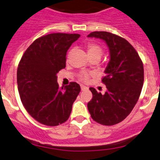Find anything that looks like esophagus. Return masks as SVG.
Returning a JSON list of instances; mask_svg holds the SVG:
<instances>
[{
	"label": "esophagus",
	"mask_w": 160,
	"mask_h": 160,
	"mask_svg": "<svg viewBox=\"0 0 160 160\" xmlns=\"http://www.w3.org/2000/svg\"><path fill=\"white\" fill-rule=\"evenodd\" d=\"M80 88H81V91H85V90H88V87L84 86V85H80Z\"/></svg>",
	"instance_id": "34e87169"
}]
</instances>
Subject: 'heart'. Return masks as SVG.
Masks as SVG:
<instances>
[{"label":"heart","mask_w":160,"mask_h":160,"mask_svg":"<svg viewBox=\"0 0 160 160\" xmlns=\"http://www.w3.org/2000/svg\"><path fill=\"white\" fill-rule=\"evenodd\" d=\"M87 48H88V55L90 57L95 56V55H98V56H102V49L98 44H94V43H89V44L87 45ZM72 52V50H70V52H69V55L68 56H69L70 53ZM90 76L91 73L89 72H87V71H82L81 72H80L78 75V79L81 81L87 82L88 81L90 78Z\"/></svg>","instance_id":"heart-1"}]
</instances>
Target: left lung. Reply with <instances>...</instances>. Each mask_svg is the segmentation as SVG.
Listing matches in <instances>:
<instances>
[{
	"label": "left lung",
	"instance_id": "1",
	"mask_svg": "<svg viewBox=\"0 0 160 160\" xmlns=\"http://www.w3.org/2000/svg\"><path fill=\"white\" fill-rule=\"evenodd\" d=\"M102 39L109 50L110 60L102 81L105 94L90 88L92 99L88 108L94 121L105 126L120 123L137 103L144 83V66L132 45L123 37L105 31H95L88 36Z\"/></svg>",
	"mask_w": 160,
	"mask_h": 160
}]
</instances>
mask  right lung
Masks as SVG:
<instances>
[{"label":"right lung","mask_w":160,"mask_h":160,"mask_svg":"<svg viewBox=\"0 0 160 160\" xmlns=\"http://www.w3.org/2000/svg\"><path fill=\"white\" fill-rule=\"evenodd\" d=\"M80 34H48L39 37L23 54L17 69V84L23 106L39 123L50 127L69 119L80 91L76 82L59 88L57 73L66 67V52Z\"/></svg>","instance_id":"1"}]
</instances>
